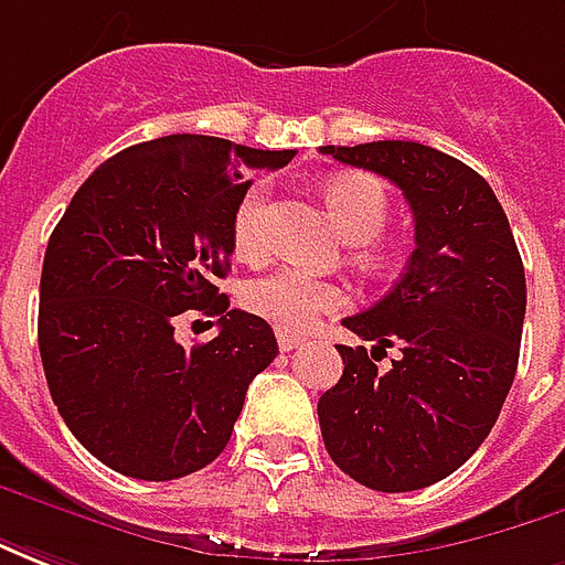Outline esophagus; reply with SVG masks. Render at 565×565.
Listing matches in <instances>:
<instances>
[{
    "mask_svg": "<svg viewBox=\"0 0 565 565\" xmlns=\"http://www.w3.org/2000/svg\"><path fill=\"white\" fill-rule=\"evenodd\" d=\"M276 343H279V350H282V353H289V350L303 347L307 338H301V334H289V331H279V334H276Z\"/></svg>",
    "mask_w": 565,
    "mask_h": 565,
    "instance_id": "34e87169",
    "label": "esophagus"
}]
</instances>
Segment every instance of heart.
<instances>
[{
  "label": "heart",
  "mask_w": 565,
  "mask_h": 565,
  "mask_svg": "<svg viewBox=\"0 0 565 565\" xmlns=\"http://www.w3.org/2000/svg\"><path fill=\"white\" fill-rule=\"evenodd\" d=\"M326 203L334 212V218L343 227L350 243H371L390 222V194L380 179L367 173H340L326 182ZM267 182H255L243 191V198L234 206L231 218V237L239 258L255 262L267 249ZM362 258L380 262L383 255H374V249L362 246ZM350 303V295L340 289L338 282L316 279V276L286 267L276 274L258 276L246 282L243 289V307L252 316L270 322L279 331H310L322 319L343 310Z\"/></svg>",
  "instance_id": "heart-1"
}]
</instances>
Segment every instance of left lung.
Masks as SVG:
<instances>
[{
	"label": "left lung",
	"mask_w": 565,
	"mask_h": 565,
	"mask_svg": "<svg viewBox=\"0 0 565 565\" xmlns=\"http://www.w3.org/2000/svg\"><path fill=\"white\" fill-rule=\"evenodd\" d=\"M402 188L414 243L386 298L343 326V377L319 398L328 456L362 487L407 493L454 475L490 435L514 383L526 276L505 210L471 167L438 148L383 139L322 146ZM386 345L403 350L376 371Z\"/></svg>",
	"instance_id": "8db88e82"
}]
</instances>
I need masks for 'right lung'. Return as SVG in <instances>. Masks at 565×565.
<instances>
[{
	"label": "right lung",
	"mask_w": 565,
	"mask_h": 565,
	"mask_svg": "<svg viewBox=\"0 0 565 565\" xmlns=\"http://www.w3.org/2000/svg\"><path fill=\"white\" fill-rule=\"evenodd\" d=\"M291 158L175 134L124 148L75 191L42 264L39 353L60 417L103 466L173 481L227 447L279 347L264 319L231 310L215 279L231 270L246 170ZM185 309L220 316L210 344L174 340Z\"/></svg>",
	"instance_id": "1"
}]
</instances>
